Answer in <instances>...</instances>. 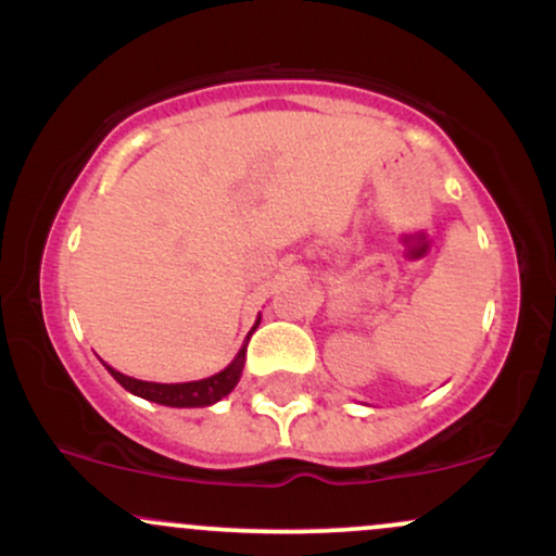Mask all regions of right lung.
I'll return each mask as SVG.
<instances>
[{
  "mask_svg": "<svg viewBox=\"0 0 556 556\" xmlns=\"http://www.w3.org/2000/svg\"><path fill=\"white\" fill-rule=\"evenodd\" d=\"M242 366H245V348L240 350L238 358L229 363L225 371L208 376V379H201V381H185V384H154V381H140V379H132V376L114 371L112 366L106 368H110V374L127 389V392L138 394V397L159 402V405H169V407H203V405H212V402L222 400L225 394L232 392L235 384L240 381Z\"/></svg>",
  "mask_w": 556,
  "mask_h": 556,
  "instance_id": "add662e5",
  "label": "right lung"
}]
</instances>
